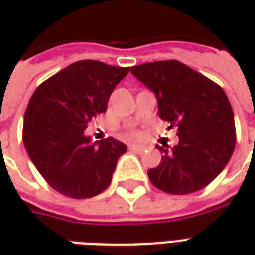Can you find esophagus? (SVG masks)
Listing matches in <instances>:
<instances>
[{
  "label": "esophagus",
  "instance_id": "esophagus-1",
  "mask_svg": "<svg viewBox=\"0 0 255 255\" xmlns=\"http://www.w3.org/2000/svg\"><path fill=\"white\" fill-rule=\"evenodd\" d=\"M128 149L133 150V151H136V153H142V151H144V147H142V146H136V144H129Z\"/></svg>",
  "mask_w": 255,
  "mask_h": 255
}]
</instances>
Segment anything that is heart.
<instances>
[{
	"mask_svg": "<svg viewBox=\"0 0 255 255\" xmlns=\"http://www.w3.org/2000/svg\"><path fill=\"white\" fill-rule=\"evenodd\" d=\"M129 138L136 139V138H138V133H131V135H129Z\"/></svg>",
	"mask_w": 255,
	"mask_h": 255,
	"instance_id": "1",
	"label": "heart"
}]
</instances>
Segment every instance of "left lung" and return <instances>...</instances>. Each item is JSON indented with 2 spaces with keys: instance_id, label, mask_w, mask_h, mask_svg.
Wrapping results in <instances>:
<instances>
[{
  "instance_id": "8db88e82",
  "label": "left lung",
  "mask_w": 255,
  "mask_h": 255,
  "mask_svg": "<svg viewBox=\"0 0 255 255\" xmlns=\"http://www.w3.org/2000/svg\"><path fill=\"white\" fill-rule=\"evenodd\" d=\"M131 73L157 97L158 115L177 127L179 143L147 171L153 186L172 195L199 191L219 176L236 143L235 120L219 84L176 60L135 65Z\"/></svg>"
}]
</instances>
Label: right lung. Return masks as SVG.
Masks as SVG:
<instances>
[{
  "label": "right lung",
  "mask_w": 255,
  "mask_h": 255,
  "mask_svg": "<svg viewBox=\"0 0 255 255\" xmlns=\"http://www.w3.org/2000/svg\"><path fill=\"white\" fill-rule=\"evenodd\" d=\"M128 72L129 67L82 60L45 80L31 97L24 147L47 184L65 197H95L111 184L127 146L115 138L91 143L84 129L106 111L112 91Z\"/></svg>",
  "instance_id": "obj_1"
}]
</instances>
